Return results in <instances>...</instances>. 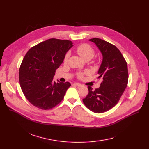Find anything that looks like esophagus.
Wrapping results in <instances>:
<instances>
[{"instance_id": "34e87169", "label": "esophagus", "mask_w": 149, "mask_h": 149, "mask_svg": "<svg viewBox=\"0 0 149 149\" xmlns=\"http://www.w3.org/2000/svg\"><path fill=\"white\" fill-rule=\"evenodd\" d=\"M74 84L76 85L77 86H78V87H81V86H82V84H81L80 83H74Z\"/></svg>"}]
</instances>
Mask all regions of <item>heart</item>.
I'll list each match as a JSON object with an SVG mask.
<instances>
[{"label":"heart","mask_w":149,"mask_h":149,"mask_svg":"<svg viewBox=\"0 0 149 149\" xmlns=\"http://www.w3.org/2000/svg\"><path fill=\"white\" fill-rule=\"evenodd\" d=\"M77 52L85 60L88 59H91L95 55L94 49H93L87 43H83L78 46L77 48ZM70 53L69 52L66 54L64 58L65 63H66L68 61V59L70 57ZM88 72H89L87 71L84 73H79L78 74V77L79 78H81L83 77L84 74H87Z\"/></svg>","instance_id":"b5f03b06"}]
</instances>
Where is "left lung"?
I'll list each match as a JSON object with an SVG mask.
<instances>
[{
  "label": "left lung",
  "instance_id": "1",
  "mask_svg": "<svg viewBox=\"0 0 149 149\" xmlns=\"http://www.w3.org/2000/svg\"><path fill=\"white\" fill-rule=\"evenodd\" d=\"M98 47L103 56L99 68L100 86L95 91L88 86L89 93L83 101L90 111L103 113L113 107L119 101L128 83L126 61L116 47L98 38L89 40Z\"/></svg>",
  "mask_w": 149,
  "mask_h": 149
}]
</instances>
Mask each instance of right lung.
Instances as JSON below:
<instances>
[{"mask_svg":"<svg viewBox=\"0 0 149 149\" xmlns=\"http://www.w3.org/2000/svg\"><path fill=\"white\" fill-rule=\"evenodd\" d=\"M72 46L70 40L50 38L26 54L19 69V82L23 94L33 106L48 110L63 99L71 84L55 82L53 77Z\"/></svg>","mask_w":149,"mask_h":149,"instance_id":"right-lung-1","label":"right lung"}]
</instances>
